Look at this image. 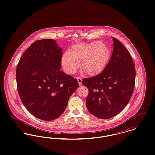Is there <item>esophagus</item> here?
<instances>
[{"label":"esophagus","mask_w":155,"mask_h":155,"mask_svg":"<svg viewBox=\"0 0 155 155\" xmlns=\"http://www.w3.org/2000/svg\"><path fill=\"white\" fill-rule=\"evenodd\" d=\"M77 80L78 82V84H79L80 85H81V84H82V78H80V77H77Z\"/></svg>","instance_id":"1"}]
</instances>
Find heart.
<instances>
[{
	"label": "heart",
	"mask_w": 155,
	"mask_h": 155,
	"mask_svg": "<svg viewBox=\"0 0 155 155\" xmlns=\"http://www.w3.org/2000/svg\"><path fill=\"white\" fill-rule=\"evenodd\" d=\"M110 54L109 48L99 41L79 44L74 45L72 51L64 52L61 63L66 73L74 74L81 67L80 60L82 59L83 69L94 75L103 71L110 60Z\"/></svg>",
	"instance_id": "b5f03b06"
}]
</instances>
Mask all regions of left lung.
<instances>
[{
  "instance_id": "8db88e82",
  "label": "left lung",
  "mask_w": 155,
  "mask_h": 155,
  "mask_svg": "<svg viewBox=\"0 0 155 155\" xmlns=\"http://www.w3.org/2000/svg\"><path fill=\"white\" fill-rule=\"evenodd\" d=\"M113 41L112 55L103 71L82 81L89 89L87 107L101 119L111 118L123 110L135 86V68L130 53L118 39L113 37Z\"/></svg>"
}]
</instances>
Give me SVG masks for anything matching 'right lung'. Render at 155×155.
<instances>
[{
    "mask_svg": "<svg viewBox=\"0 0 155 155\" xmlns=\"http://www.w3.org/2000/svg\"><path fill=\"white\" fill-rule=\"evenodd\" d=\"M62 49L53 39L38 40L22 54L16 69L17 90L35 117L53 120L63 114L78 81L60 70Z\"/></svg>",
    "mask_w": 155,
    "mask_h": 155,
    "instance_id": "right-lung-1",
    "label": "right lung"
}]
</instances>
